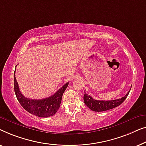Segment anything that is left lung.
Instances as JSON below:
<instances>
[{
  "label": "left lung",
  "instance_id": "1",
  "mask_svg": "<svg viewBox=\"0 0 146 146\" xmlns=\"http://www.w3.org/2000/svg\"><path fill=\"white\" fill-rule=\"evenodd\" d=\"M130 91V90L128 92V93H127L126 95L123 96V97L121 98L112 100H95L92 98L89 94H87L85 92L83 100L85 104L91 110H93L94 112H102L105 111V110L112 109V108L117 107L118 106L120 105V104L126 100V98H127V96H128Z\"/></svg>",
  "mask_w": 146,
  "mask_h": 146
}]
</instances>
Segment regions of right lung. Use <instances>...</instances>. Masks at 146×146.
<instances>
[{
    "label": "right lung",
    "mask_w": 146,
    "mask_h": 146,
    "mask_svg": "<svg viewBox=\"0 0 146 146\" xmlns=\"http://www.w3.org/2000/svg\"><path fill=\"white\" fill-rule=\"evenodd\" d=\"M15 71L14 73V88L16 96L21 106L30 114L42 118L52 116L58 110L60 106L63 94L67 89L69 83H67L60 88L54 94L50 97L43 99H30L24 96L21 93L18 82L15 77Z\"/></svg>",
    "instance_id": "right-lung-1"
}]
</instances>
